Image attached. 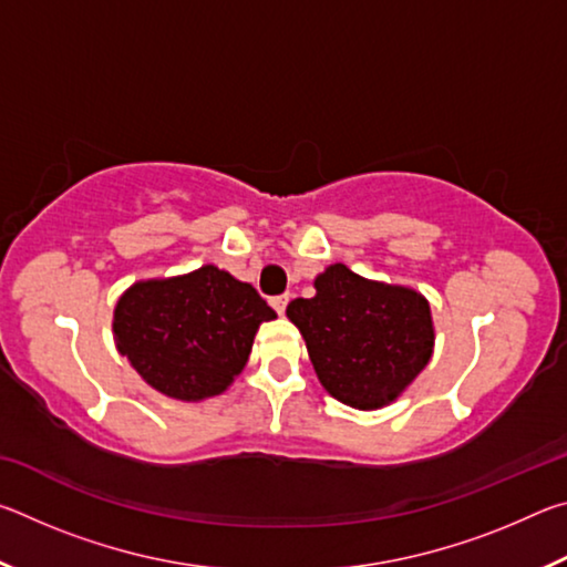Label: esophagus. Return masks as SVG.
Wrapping results in <instances>:
<instances>
[{"label": "esophagus", "mask_w": 567, "mask_h": 567, "mask_svg": "<svg viewBox=\"0 0 567 567\" xmlns=\"http://www.w3.org/2000/svg\"><path fill=\"white\" fill-rule=\"evenodd\" d=\"M287 302H290V295H277V297H272V300H270V305L275 307L277 315H285Z\"/></svg>", "instance_id": "esophagus-1"}]
</instances>
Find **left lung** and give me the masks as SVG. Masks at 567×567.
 Returning <instances> with one entry per match:
<instances>
[{
  "mask_svg": "<svg viewBox=\"0 0 567 567\" xmlns=\"http://www.w3.org/2000/svg\"><path fill=\"white\" fill-rule=\"evenodd\" d=\"M318 295L297 297L287 318L300 328L312 368L332 398L372 410L395 400L433 354V318L422 295L370 282L330 265Z\"/></svg>",
  "mask_w": 567,
  "mask_h": 567,
  "instance_id": "8db88e82",
  "label": "left lung"
}]
</instances>
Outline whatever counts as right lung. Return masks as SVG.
Masks as SVG:
<instances>
[{"instance_id": "obj_1", "label": "right lung", "mask_w": 567, "mask_h": 567, "mask_svg": "<svg viewBox=\"0 0 567 567\" xmlns=\"http://www.w3.org/2000/svg\"><path fill=\"white\" fill-rule=\"evenodd\" d=\"M277 315L252 285L215 265L132 285L114 310L117 350L162 395H219L245 368L260 322Z\"/></svg>"}]
</instances>
